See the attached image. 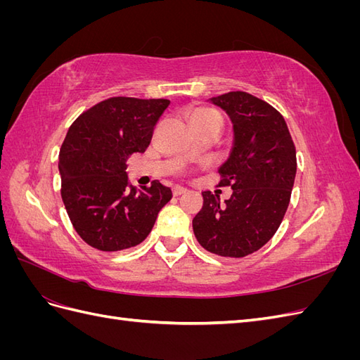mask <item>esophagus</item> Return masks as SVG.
Listing matches in <instances>:
<instances>
[{"label":"esophagus","instance_id":"esophagus-1","mask_svg":"<svg viewBox=\"0 0 360 360\" xmlns=\"http://www.w3.org/2000/svg\"><path fill=\"white\" fill-rule=\"evenodd\" d=\"M188 191L184 189V188H181V186H176V188H172V193H174V197H179V195H183V193H186Z\"/></svg>","mask_w":360,"mask_h":360}]
</instances>
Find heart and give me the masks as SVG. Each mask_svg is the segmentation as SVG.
Segmentation results:
<instances>
[{
    "label": "heart",
    "mask_w": 360,
    "mask_h": 360,
    "mask_svg": "<svg viewBox=\"0 0 360 360\" xmlns=\"http://www.w3.org/2000/svg\"><path fill=\"white\" fill-rule=\"evenodd\" d=\"M189 122L193 126H200V124H205V123H212V122H217L221 123V115L217 114L212 108L207 106H198L193 108L189 114Z\"/></svg>",
    "instance_id": "b5f03b06"
}]
</instances>
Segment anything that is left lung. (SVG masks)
I'll return each mask as SVG.
<instances>
[{"label": "left lung", "mask_w": 360, "mask_h": 360, "mask_svg": "<svg viewBox=\"0 0 360 360\" xmlns=\"http://www.w3.org/2000/svg\"><path fill=\"white\" fill-rule=\"evenodd\" d=\"M233 123V146L217 169L219 186H231L230 200L202 192L193 234L212 254L242 258L263 248L279 228L290 204L297 162L284 117L245 91L209 99Z\"/></svg>", "instance_id": "obj_1"}]
</instances>
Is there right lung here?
<instances>
[{
  "label": "right lung",
  "mask_w": 360,
  "mask_h": 360,
  "mask_svg": "<svg viewBox=\"0 0 360 360\" xmlns=\"http://www.w3.org/2000/svg\"><path fill=\"white\" fill-rule=\"evenodd\" d=\"M167 99L111 97L81 114L61 146V198L85 243L115 252L146 240L158 213L171 198L155 180L150 188L129 186L127 160L150 146Z\"/></svg>",
  "instance_id": "add662e5"
}]
</instances>
